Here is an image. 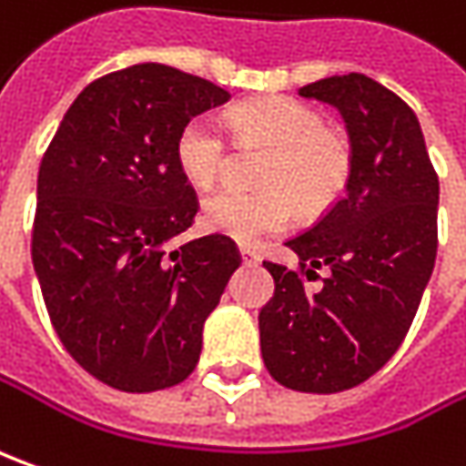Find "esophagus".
Returning <instances> with one entry per match:
<instances>
[{"label": "esophagus", "mask_w": 466, "mask_h": 466, "mask_svg": "<svg viewBox=\"0 0 466 466\" xmlns=\"http://www.w3.org/2000/svg\"><path fill=\"white\" fill-rule=\"evenodd\" d=\"M239 255H242V263H245V265H258V263H260V255H258L255 249L239 248Z\"/></svg>", "instance_id": "34e87169"}]
</instances>
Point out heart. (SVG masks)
<instances>
[{
  "mask_svg": "<svg viewBox=\"0 0 466 466\" xmlns=\"http://www.w3.org/2000/svg\"><path fill=\"white\" fill-rule=\"evenodd\" d=\"M234 137L245 147H268L260 167L263 190L227 187L203 201L201 221L208 232L252 245L265 234L286 229L294 211L319 217L348 187L353 152L348 138L325 126L312 105L291 97H268L242 105L229 116ZM175 159L190 185L208 190L227 165V141L208 118H193L175 141Z\"/></svg>",
  "mask_w": 466,
  "mask_h": 466,
  "instance_id": "heart-1",
  "label": "heart"
}]
</instances>
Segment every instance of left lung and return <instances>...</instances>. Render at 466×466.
<instances>
[{
  "label": "left lung",
  "instance_id": "left-lung-1",
  "mask_svg": "<svg viewBox=\"0 0 466 466\" xmlns=\"http://www.w3.org/2000/svg\"><path fill=\"white\" fill-rule=\"evenodd\" d=\"M299 95L340 110L353 169L343 198L286 242L299 270L263 263L276 291L258 317L260 350L279 384L332 394L374 377L408 335L439 249V175L410 105L371 76Z\"/></svg>",
  "mask_w": 466,
  "mask_h": 466
}]
</instances>
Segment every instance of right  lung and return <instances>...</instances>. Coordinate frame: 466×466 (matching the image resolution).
Returning <instances> with one entry per match:
<instances>
[{
    "label": "right lung",
    "mask_w": 466,
    "mask_h": 466,
    "mask_svg": "<svg viewBox=\"0 0 466 466\" xmlns=\"http://www.w3.org/2000/svg\"><path fill=\"white\" fill-rule=\"evenodd\" d=\"M227 100L208 79L137 64L82 89L43 154L33 268L64 348L113 390L190 377L203 322L242 263L221 234L167 249L198 214L177 134Z\"/></svg>",
    "instance_id": "1"
}]
</instances>
